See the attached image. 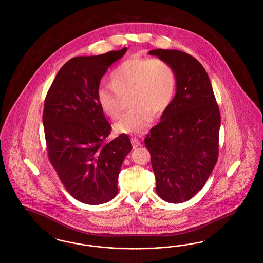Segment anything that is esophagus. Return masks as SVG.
Instances as JSON below:
<instances>
[{"instance_id": "1", "label": "esophagus", "mask_w": 263, "mask_h": 263, "mask_svg": "<svg viewBox=\"0 0 263 263\" xmlns=\"http://www.w3.org/2000/svg\"><path fill=\"white\" fill-rule=\"evenodd\" d=\"M131 142H132V146H133V148H134V149H135V148H137V147H139V146L141 145L140 140L136 137L131 138Z\"/></svg>"}]
</instances>
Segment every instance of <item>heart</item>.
<instances>
[{"instance_id":"obj_1","label":"heart","mask_w":263,"mask_h":263,"mask_svg":"<svg viewBox=\"0 0 263 263\" xmlns=\"http://www.w3.org/2000/svg\"><path fill=\"white\" fill-rule=\"evenodd\" d=\"M111 84H101L97 98L101 109L117 118L123 97L130 95L134 106L124 113L115 128L119 133L139 135L145 132L153 115L164 112L175 97L176 73L171 63L161 58L131 57L120 63L110 74Z\"/></svg>"}]
</instances>
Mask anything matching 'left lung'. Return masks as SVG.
I'll return each instance as SVG.
<instances>
[{"instance_id":"1","label":"left lung","mask_w":263,"mask_h":263,"mask_svg":"<svg viewBox=\"0 0 263 263\" xmlns=\"http://www.w3.org/2000/svg\"><path fill=\"white\" fill-rule=\"evenodd\" d=\"M173 65L176 92L145 145L158 195L168 203L191 199L218 160L221 116L210 79L198 60L179 50L149 52Z\"/></svg>"}]
</instances>
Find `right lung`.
<instances>
[{"instance_id":"add662e5","label":"right lung","mask_w":263,"mask_h":263,"mask_svg":"<svg viewBox=\"0 0 263 263\" xmlns=\"http://www.w3.org/2000/svg\"><path fill=\"white\" fill-rule=\"evenodd\" d=\"M126 51L72 58L59 70L44 101L48 158L68 192L85 204L115 197L121 165L132 150L126 134L107 141L111 126L97 98L102 76Z\"/></svg>"}]
</instances>
